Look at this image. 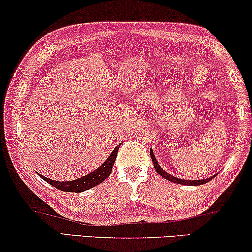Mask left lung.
I'll return each mask as SVG.
<instances>
[{"mask_svg": "<svg viewBox=\"0 0 252 252\" xmlns=\"http://www.w3.org/2000/svg\"><path fill=\"white\" fill-rule=\"evenodd\" d=\"M150 156H151V159H153V164H154V167L155 170L157 171L158 174H160L161 177L164 179H166L168 181H172V182H175V184H180V185H187V186H198V185H204L206 182H209L210 180H212L213 178H215V175H212L211 178H208V179H203V180H184V179H179V178H175L173 175L168 174L165 172L163 168L159 166V164L157 163V159L156 157H155V155L153 153V150L150 149Z\"/></svg>", "mask_w": 252, "mask_h": 252, "instance_id": "obj_1", "label": "left lung"}]
</instances>
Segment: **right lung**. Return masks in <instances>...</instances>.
Returning a JSON list of instances; mask_svg holds the SVG:
<instances>
[{
  "mask_svg": "<svg viewBox=\"0 0 252 252\" xmlns=\"http://www.w3.org/2000/svg\"><path fill=\"white\" fill-rule=\"evenodd\" d=\"M120 146V144H119ZM119 146H117L111 155L108 157L104 163H103L101 166L98 168H96L94 172L89 173L85 177H81L77 179V180H72V181H55L51 180V179L44 178L43 175H40L41 178L43 179L44 181H47L48 184H50L53 187L57 188L58 190H63V191H71V192H81L85 190H88L95 186H97L105 180L106 178L109 177L110 173L112 171V166L115 164L117 154H118V149Z\"/></svg>",
  "mask_w": 252,
  "mask_h": 252,
  "instance_id": "add662e5",
  "label": "right lung"
}]
</instances>
